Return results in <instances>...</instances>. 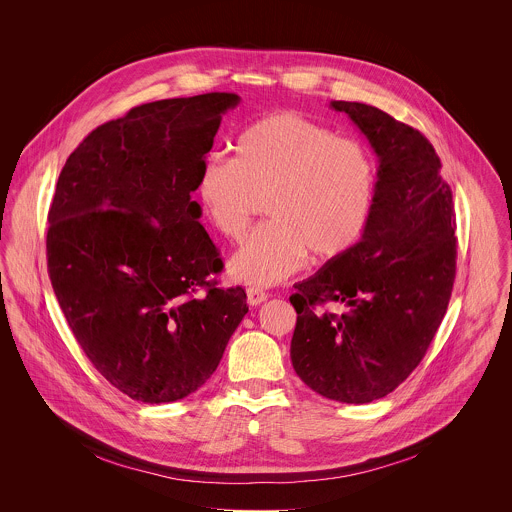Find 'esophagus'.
<instances>
[{
  "mask_svg": "<svg viewBox=\"0 0 512 512\" xmlns=\"http://www.w3.org/2000/svg\"><path fill=\"white\" fill-rule=\"evenodd\" d=\"M268 297H270V295L264 292V290H260V288H248V290H246V299H248V303H250L252 307L264 303Z\"/></svg>",
  "mask_w": 512,
  "mask_h": 512,
  "instance_id": "esophagus-1",
  "label": "esophagus"
}]
</instances>
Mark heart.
Here are the masks:
<instances>
[{
    "label": "heart",
    "mask_w": 512,
    "mask_h": 512,
    "mask_svg": "<svg viewBox=\"0 0 512 512\" xmlns=\"http://www.w3.org/2000/svg\"><path fill=\"white\" fill-rule=\"evenodd\" d=\"M205 217L228 240H242L266 199L262 224L228 262L234 280L272 286L311 252L335 260L365 236L376 199V165L361 142L337 138L297 112L248 124L232 157H211L199 175Z\"/></svg>",
    "instance_id": "b5f03b06"
}]
</instances>
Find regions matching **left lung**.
Masks as SVG:
<instances>
[{
	"mask_svg": "<svg viewBox=\"0 0 512 512\" xmlns=\"http://www.w3.org/2000/svg\"><path fill=\"white\" fill-rule=\"evenodd\" d=\"M329 106L376 153V199L359 244L293 286L290 355L317 394L368 404L410 376L438 331L455 280V213L438 153L418 130L361 102ZM327 300L346 311L319 312Z\"/></svg>",
	"mask_w": 512,
	"mask_h": 512,
	"instance_id": "obj_1",
	"label": "left lung"
}]
</instances>
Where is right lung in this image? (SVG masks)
Here are the masks:
<instances>
[{
	"label": "right lung",
	"instance_id": "obj_1",
	"mask_svg": "<svg viewBox=\"0 0 512 512\" xmlns=\"http://www.w3.org/2000/svg\"><path fill=\"white\" fill-rule=\"evenodd\" d=\"M238 102L211 92L136 106L92 130L59 175L53 290L90 363L146 404L199 390L248 313L242 288L209 280L222 260L191 199L222 114Z\"/></svg>",
	"mask_w": 512,
	"mask_h": 512
}]
</instances>
